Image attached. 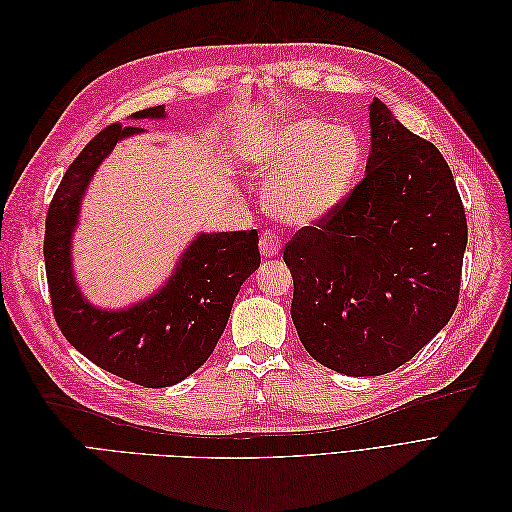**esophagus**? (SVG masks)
<instances>
[{
  "label": "esophagus",
  "mask_w": 512,
  "mask_h": 512,
  "mask_svg": "<svg viewBox=\"0 0 512 512\" xmlns=\"http://www.w3.org/2000/svg\"><path fill=\"white\" fill-rule=\"evenodd\" d=\"M280 250H282V239L277 237L273 230H265V232H262V235H260V254L271 258V256H275Z\"/></svg>",
  "instance_id": "34e87169"
}]
</instances>
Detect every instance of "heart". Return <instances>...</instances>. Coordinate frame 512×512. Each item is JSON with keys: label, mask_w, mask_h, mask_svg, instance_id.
<instances>
[{"label": "heart", "mask_w": 512, "mask_h": 512, "mask_svg": "<svg viewBox=\"0 0 512 512\" xmlns=\"http://www.w3.org/2000/svg\"><path fill=\"white\" fill-rule=\"evenodd\" d=\"M245 156L269 181L267 205L277 218L307 224L324 218L352 190L365 145L350 126L301 115L260 132Z\"/></svg>", "instance_id": "b5f03b06"}]
</instances>
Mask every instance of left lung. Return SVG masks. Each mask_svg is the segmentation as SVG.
Wrapping results in <instances>:
<instances>
[{
  "mask_svg": "<svg viewBox=\"0 0 512 512\" xmlns=\"http://www.w3.org/2000/svg\"><path fill=\"white\" fill-rule=\"evenodd\" d=\"M367 173L284 247L290 314L314 359L346 376L408 363L455 314L468 222L442 153L378 98Z\"/></svg>",
  "mask_w": 512,
  "mask_h": 512,
  "instance_id": "obj_1",
  "label": "left lung"
}]
</instances>
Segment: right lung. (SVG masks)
<instances>
[{
	"label": "right lung",
	"instance_id": "right-lung-1",
	"mask_svg": "<svg viewBox=\"0 0 512 512\" xmlns=\"http://www.w3.org/2000/svg\"><path fill=\"white\" fill-rule=\"evenodd\" d=\"M160 119L164 106L132 115ZM143 128L111 123L68 166L46 213L44 267L57 327L91 363L147 389L177 384L203 365L222 337L241 284L260 265L258 232H211L185 250L175 275L149 301L121 312L91 307L70 269V237L98 164Z\"/></svg>",
	"mask_w": 512,
	"mask_h": 512
}]
</instances>
